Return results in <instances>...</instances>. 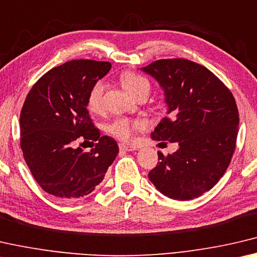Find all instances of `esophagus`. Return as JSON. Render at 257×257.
Returning <instances> with one entry per match:
<instances>
[{
	"label": "esophagus",
	"instance_id": "1",
	"mask_svg": "<svg viewBox=\"0 0 257 257\" xmlns=\"http://www.w3.org/2000/svg\"><path fill=\"white\" fill-rule=\"evenodd\" d=\"M119 149L124 150V151H133L137 150L138 148L136 146H131V145H125V144H119Z\"/></svg>",
	"mask_w": 257,
	"mask_h": 257
}]
</instances>
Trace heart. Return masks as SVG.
<instances>
[{
    "instance_id": "obj_1",
    "label": "heart",
    "mask_w": 257,
    "mask_h": 257,
    "mask_svg": "<svg viewBox=\"0 0 257 257\" xmlns=\"http://www.w3.org/2000/svg\"><path fill=\"white\" fill-rule=\"evenodd\" d=\"M121 85L132 96L150 92L148 79L134 73H126L121 76ZM106 83L96 82L87 94V108L92 112H99L103 107V96L106 92ZM146 128L145 121L132 120L128 118H118L109 125L108 132L120 141H131L137 131Z\"/></svg>"
}]
</instances>
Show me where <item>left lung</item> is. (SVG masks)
I'll use <instances>...</instances> for the list:
<instances>
[{"instance_id":"8db88e82","label":"left lung","mask_w":257,"mask_h":257,"mask_svg":"<svg viewBox=\"0 0 257 257\" xmlns=\"http://www.w3.org/2000/svg\"><path fill=\"white\" fill-rule=\"evenodd\" d=\"M165 91L167 116L151 133L154 140L178 142L149 172L168 198L190 200L211 190L232 158L239 112L231 91L206 67L188 59H161L141 68Z\"/></svg>"}]
</instances>
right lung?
I'll return each mask as SVG.
<instances>
[{"instance_id":"obj_1","label":"right lung","mask_w":257,"mask_h":257,"mask_svg":"<svg viewBox=\"0 0 257 257\" xmlns=\"http://www.w3.org/2000/svg\"><path fill=\"white\" fill-rule=\"evenodd\" d=\"M110 68L108 61H67L28 92L20 112V147L34 179L50 195L62 199L89 195L118 154L116 141L100 137L86 109L91 87ZM79 141L95 147L85 153L76 148Z\"/></svg>"}]
</instances>
